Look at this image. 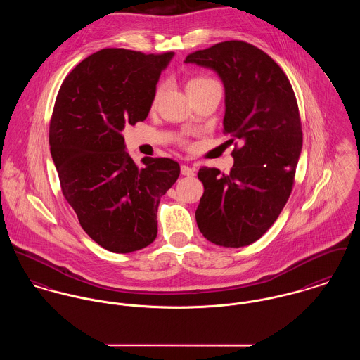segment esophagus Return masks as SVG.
Segmentation results:
<instances>
[{"mask_svg": "<svg viewBox=\"0 0 360 360\" xmlns=\"http://www.w3.org/2000/svg\"><path fill=\"white\" fill-rule=\"evenodd\" d=\"M180 172H181L183 176H187V177H193V176L195 174L194 167H191V166H188V165H181Z\"/></svg>", "mask_w": 360, "mask_h": 360, "instance_id": "34e87169", "label": "esophagus"}]
</instances>
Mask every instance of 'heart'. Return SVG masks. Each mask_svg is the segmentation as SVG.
I'll return each mask as SVG.
<instances>
[{"instance_id":"1","label":"heart","mask_w":360,"mask_h":360,"mask_svg":"<svg viewBox=\"0 0 360 360\" xmlns=\"http://www.w3.org/2000/svg\"><path fill=\"white\" fill-rule=\"evenodd\" d=\"M212 85H219V82H217L214 78L209 77V75H203V74L194 75V77L188 78V81H187V91H188V94H193V92L200 91V89L207 88V86H212ZM165 88H166L165 84H160V85L157 86L155 94H154V96H153V107H155V105L158 104L160 98H161L162 94H164Z\"/></svg>"}]
</instances>
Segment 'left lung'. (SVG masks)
<instances>
[{
    "mask_svg": "<svg viewBox=\"0 0 360 360\" xmlns=\"http://www.w3.org/2000/svg\"><path fill=\"white\" fill-rule=\"evenodd\" d=\"M217 71L226 88L224 134L235 143L229 174L202 166L195 212L202 235L224 248L248 246L276 221L295 186L302 131L288 75L257 46L224 41L186 58Z\"/></svg>",
    "mask_w": 360,
    "mask_h": 360,
    "instance_id": "obj_1",
    "label": "left lung"
}]
</instances>
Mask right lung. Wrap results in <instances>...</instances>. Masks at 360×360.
Instances as JSON below:
<instances>
[{"label":"right lung","instance_id":"right-lung-1","mask_svg":"<svg viewBox=\"0 0 360 360\" xmlns=\"http://www.w3.org/2000/svg\"><path fill=\"white\" fill-rule=\"evenodd\" d=\"M173 52L105 48L65 77L49 124V146L62 193L81 227L112 253L140 250L157 238L161 196L180 165L124 151L125 125L144 121Z\"/></svg>","mask_w":360,"mask_h":360}]
</instances>
